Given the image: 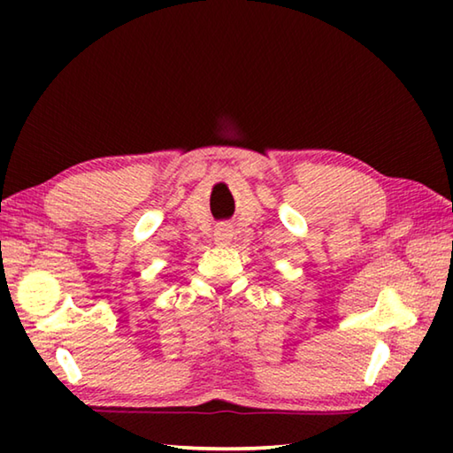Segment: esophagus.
<instances>
[{"mask_svg": "<svg viewBox=\"0 0 453 453\" xmlns=\"http://www.w3.org/2000/svg\"><path fill=\"white\" fill-rule=\"evenodd\" d=\"M232 237H234V229L229 224H219L216 227V232H213V242H216L218 245H229Z\"/></svg>", "mask_w": 453, "mask_h": 453, "instance_id": "1", "label": "esophagus"}]
</instances>
